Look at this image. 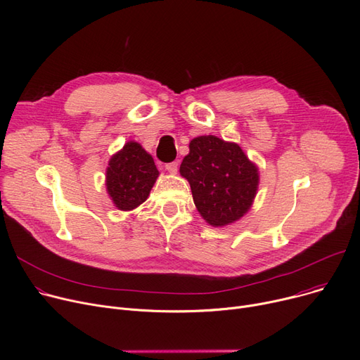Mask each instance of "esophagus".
I'll list each match as a JSON object with an SVG mask.
<instances>
[{
	"mask_svg": "<svg viewBox=\"0 0 360 360\" xmlns=\"http://www.w3.org/2000/svg\"><path fill=\"white\" fill-rule=\"evenodd\" d=\"M178 162H172V163H167L166 165V169H167V172L169 174H176L178 172Z\"/></svg>",
	"mask_w": 360,
	"mask_h": 360,
	"instance_id": "34e87169",
	"label": "esophagus"
}]
</instances>
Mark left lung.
Wrapping results in <instances>:
<instances>
[{
  "label": "left lung",
  "instance_id": "obj_1",
  "mask_svg": "<svg viewBox=\"0 0 360 360\" xmlns=\"http://www.w3.org/2000/svg\"><path fill=\"white\" fill-rule=\"evenodd\" d=\"M179 172L191 185L198 213L214 228L248 213L259 182L258 167L243 150L216 136L193 139Z\"/></svg>",
  "mask_w": 360,
  "mask_h": 360
}]
</instances>
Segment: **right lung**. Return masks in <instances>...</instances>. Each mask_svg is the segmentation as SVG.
<instances>
[{
    "mask_svg": "<svg viewBox=\"0 0 360 360\" xmlns=\"http://www.w3.org/2000/svg\"><path fill=\"white\" fill-rule=\"evenodd\" d=\"M158 176L153 158L139 143L128 141L109 160L106 191L118 210H134L147 200Z\"/></svg>",
    "mask_w": 360,
    "mask_h": 360,
    "instance_id": "right-lung-1",
    "label": "right lung"
}]
</instances>
